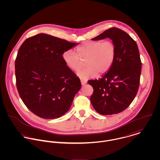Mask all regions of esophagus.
<instances>
[{
    "mask_svg": "<svg viewBox=\"0 0 160 160\" xmlns=\"http://www.w3.org/2000/svg\"><path fill=\"white\" fill-rule=\"evenodd\" d=\"M81 82L82 85H84L87 83V81L86 80H84V79H81Z\"/></svg>",
    "mask_w": 160,
    "mask_h": 160,
    "instance_id": "obj_1",
    "label": "esophagus"
}]
</instances>
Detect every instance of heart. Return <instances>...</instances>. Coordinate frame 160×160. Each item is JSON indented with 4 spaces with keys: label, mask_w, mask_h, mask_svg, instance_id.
<instances>
[{
    "label": "heart",
    "mask_w": 160,
    "mask_h": 160,
    "mask_svg": "<svg viewBox=\"0 0 160 160\" xmlns=\"http://www.w3.org/2000/svg\"><path fill=\"white\" fill-rule=\"evenodd\" d=\"M78 55L69 49L63 53L62 57L66 65L72 70H77L86 59L85 67L79 69L76 74L81 79H88L106 73L114 62L116 48L111 41H87L77 48Z\"/></svg>",
    "instance_id": "1"
}]
</instances>
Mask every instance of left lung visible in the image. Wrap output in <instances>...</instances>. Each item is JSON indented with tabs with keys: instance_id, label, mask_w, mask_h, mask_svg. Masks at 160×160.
<instances>
[{
	"instance_id": "1",
	"label": "left lung",
	"mask_w": 160,
	"mask_h": 160,
	"mask_svg": "<svg viewBox=\"0 0 160 160\" xmlns=\"http://www.w3.org/2000/svg\"><path fill=\"white\" fill-rule=\"evenodd\" d=\"M107 38L116 48L113 65L102 78L88 81L93 89L92 105L102 115L119 113L130 105L138 89L142 69L137 44L127 32L112 28L91 40Z\"/></svg>"
}]
</instances>
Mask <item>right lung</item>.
I'll list each match as a JSON object with an SVG mask.
<instances>
[{
  "label": "right lung",
  "mask_w": 160,
  "mask_h": 160,
  "mask_svg": "<svg viewBox=\"0 0 160 160\" xmlns=\"http://www.w3.org/2000/svg\"><path fill=\"white\" fill-rule=\"evenodd\" d=\"M78 44L41 33L26 39L19 48L15 63L17 87L34 114L52 119L68 112L81 83L62 55Z\"/></svg>",
  "instance_id": "right-lung-1"
}]
</instances>
